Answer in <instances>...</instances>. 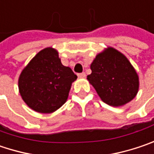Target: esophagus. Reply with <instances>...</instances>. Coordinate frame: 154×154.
<instances>
[{
  "instance_id": "obj_1",
  "label": "esophagus",
  "mask_w": 154,
  "mask_h": 154,
  "mask_svg": "<svg viewBox=\"0 0 154 154\" xmlns=\"http://www.w3.org/2000/svg\"><path fill=\"white\" fill-rule=\"evenodd\" d=\"M85 72H83V73H80V74H78V77H80V78H85Z\"/></svg>"
}]
</instances>
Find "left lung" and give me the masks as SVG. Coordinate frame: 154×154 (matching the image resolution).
Wrapping results in <instances>:
<instances>
[{"mask_svg": "<svg viewBox=\"0 0 154 154\" xmlns=\"http://www.w3.org/2000/svg\"><path fill=\"white\" fill-rule=\"evenodd\" d=\"M91 69L87 79L105 104L123 106L137 95L139 76L127 57L116 49L108 47L98 53Z\"/></svg>", "mask_w": 154, "mask_h": 154, "instance_id": "obj_1", "label": "left lung"}]
</instances>
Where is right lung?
I'll return each instance as SVG.
<instances>
[{
	"label": "right lung",
	"instance_id": "right-lung-1",
	"mask_svg": "<svg viewBox=\"0 0 154 154\" xmlns=\"http://www.w3.org/2000/svg\"><path fill=\"white\" fill-rule=\"evenodd\" d=\"M77 78L71 69L62 64L58 51L48 47L39 51L21 72L19 92L35 112L52 113L67 101Z\"/></svg>",
	"mask_w": 154,
	"mask_h": 154
}]
</instances>
